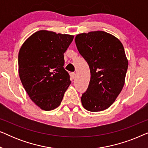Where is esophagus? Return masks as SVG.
I'll return each instance as SVG.
<instances>
[{
  "label": "esophagus",
  "mask_w": 148,
  "mask_h": 148,
  "mask_svg": "<svg viewBox=\"0 0 148 148\" xmlns=\"http://www.w3.org/2000/svg\"><path fill=\"white\" fill-rule=\"evenodd\" d=\"M70 77H71V79H73L75 77V73H70Z\"/></svg>",
  "instance_id": "obj_1"
}]
</instances>
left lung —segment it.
Instances as JSON below:
<instances>
[{
	"instance_id": "obj_1",
	"label": "left lung",
	"mask_w": 148,
	"mask_h": 148,
	"mask_svg": "<svg viewBox=\"0 0 148 148\" xmlns=\"http://www.w3.org/2000/svg\"><path fill=\"white\" fill-rule=\"evenodd\" d=\"M75 44L90 66L91 78L81 100L90 112L106 110L113 104L125 84L128 60L118 38L102 31L80 34Z\"/></svg>"
}]
</instances>
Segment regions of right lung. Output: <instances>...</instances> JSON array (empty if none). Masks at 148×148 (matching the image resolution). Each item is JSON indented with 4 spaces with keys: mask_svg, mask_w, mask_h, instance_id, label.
<instances>
[{
    "mask_svg": "<svg viewBox=\"0 0 148 148\" xmlns=\"http://www.w3.org/2000/svg\"><path fill=\"white\" fill-rule=\"evenodd\" d=\"M73 38L40 30L20 48V79L30 99L42 110L57 108L71 84L69 74L63 67L64 53Z\"/></svg>",
    "mask_w": 148,
    "mask_h": 148,
    "instance_id": "1",
    "label": "right lung"
}]
</instances>
